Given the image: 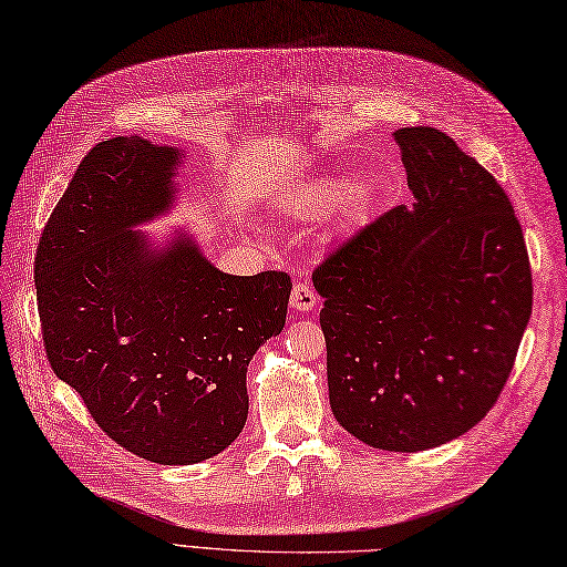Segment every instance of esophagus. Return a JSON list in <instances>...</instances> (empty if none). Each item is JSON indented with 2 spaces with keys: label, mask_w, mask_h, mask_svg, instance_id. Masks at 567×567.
<instances>
[{
  "label": "esophagus",
  "mask_w": 567,
  "mask_h": 567,
  "mask_svg": "<svg viewBox=\"0 0 567 567\" xmlns=\"http://www.w3.org/2000/svg\"><path fill=\"white\" fill-rule=\"evenodd\" d=\"M317 293L312 291V288L308 284H296L293 291H291V310L293 312H312L317 308Z\"/></svg>",
  "instance_id": "34e87169"
}]
</instances>
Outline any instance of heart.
<instances>
[{
  "instance_id": "1",
  "label": "heart",
  "mask_w": 567,
  "mask_h": 567,
  "mask_svg": "<svg viewBox=\"0 0 567 567\" xmlns=\"http://www.w3.org/2000/svg\"><path fill=\"white\" fill-rule=\"evenodd\" d=\"M378 185L368 177H355L349 171L312 177L284 192L279 209L300 220L324 218L331 214L337 228L353 226L375 202Z\"/></svg>"
}]
</instances>
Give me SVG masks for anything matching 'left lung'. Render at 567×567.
<instances>
[{"label": "left lung", "instance_id": "8db88e82", "mask_svg": "<svg viewBox=\"0 0 567 567\" xmlns=\"http://www.w3.org/2000/svg\"><path fill=\"white\" fill-rule=\"evenodd\" d=\"M394 142L413 206L372 220L312 274L329 404L388 452L464 435L498 402L532 315L522 226L503 187L445 132Z\"/></svg>", "mask_w": 567, "mask_h": 567}]
</instances>
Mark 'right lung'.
<instances>
[{
  "label": "right lung",
  "instance_id": "add662e5",
  "mask_svg": "<svg viewBox=\"0 0 567 567\" xmlns=\"http://www.w3.org/2000/svg\"><path fill=\"white\" fill-rule=\"evenodd\" d=\"M185 156L140 134L95 144L35 255L54 375L156 464L212 460L240 435L247 365L281 334L293 286L284 271H220L187 228L134 230L175 209Z\"/></svg>",
  "mask_w": 567,
  "mask_h": 567
}]
</instances>
